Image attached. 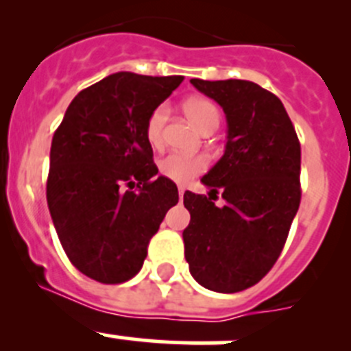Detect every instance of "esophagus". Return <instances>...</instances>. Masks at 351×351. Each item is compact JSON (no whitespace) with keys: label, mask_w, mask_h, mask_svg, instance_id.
I'll return each mask as SVG.
<instances>
[{"label":"esophagus","mask_w":351,"mask_h":351,"mask_svg":"<svg viewBox=\"0 0 351 351\" xmlns=\"http://www.w3.org/2000/svg\"><path fill=\"white\" fill-rule=\"evenodd\" d=\"M183 193H185V189H183V186H178V195H180V198L183 197Z\"/></svg>","instance_id":"34e87169"}]
</instances>
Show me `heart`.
Returning <instances> with one entry per match:
<instances>
[{
  "mask_svg": "<svg viewBox=\"0 0 351 351\" xmlns=\"http://www.w3.org/2000/svg\"><path fill=\"white\" fill-rule=\"evenodd\" d=\"M186 117L198 130L205 132L208 129H217L221 113L219 108L207 98H190L183 105ZM169 108L168 105H158L149 113L144 127V136L151 147H161L165 141V125L168 120ZM159 173L165 178H169L176 183H186L193 176L200 175L207 168V159L204 156H192L182 153H169L158 162Z\"/></svg>",
  "mask_w": 351,
  "mask_h": 351,
  "instance_id": "obj_1",
  "label": "heart"
}]
</instances>
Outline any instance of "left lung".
I'll return each mask as SVG.
<instances>
[{
    "instance_id": "obj_1",
    "label": "left lung",
    "mask_w": 351,
    "mask_h": 351,
    "mask_svg": "<svg viewBox=\"0 0 351 351\" xmlns=\"http://www.w3.org/2000/svg\"><path fill=\"white\" fill-rule=\"evenodd\" d=\"M228 119L224 156L202 178L210 197L185 192L190 274L234 293L261 280L280 256L300 204V143L282 101L253 81L190 80ZM226 200L217 208L211 195Z\"/></svg>"
}]
</instances>
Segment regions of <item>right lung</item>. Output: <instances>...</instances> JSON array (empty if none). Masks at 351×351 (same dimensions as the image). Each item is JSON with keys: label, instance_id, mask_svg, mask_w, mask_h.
I'll return each instance as SVG.
<instances>
[{"label": "right lung", "instance_id": "add662e5", "mask_svg": "<svg viewBox=\"0 0 351 351\" xmlns=\"http://www.w3.org/2000/svg\"><path fill=\"white\" fill-rule=\"evenodd\" d=\"M183 76L115 73L80 91L51 146L47 205L71 263L101 284L139 274L178 189L156 178L144 127Z\"/></svg>", "mask_w": 351, "mask_h": 351}]
</instances>
